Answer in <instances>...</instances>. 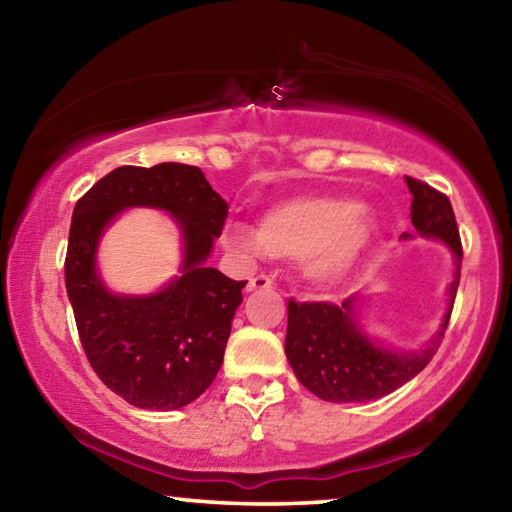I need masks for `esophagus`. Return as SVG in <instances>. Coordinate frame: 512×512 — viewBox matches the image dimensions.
Masks as SVG:
<instances>
[{
  "mask_svg": "<svg viewBox=\"0 0 512 512\" xmlns=\"http://www.w3.org/2000/svg\"><path fill=\"white\" fill-rule=\"evenodd\" d=\"M262 291V289H273V280L268 275H255L250 277L246 284V291Z\"/></svg>",
  "mask_w": 512,
  "mask_h": 512,
  "instance_id": "34e87169",
  "label": "esophagus"
}]
</instances>
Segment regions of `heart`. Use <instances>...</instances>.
I'll use <instances>...</instances> for the list:
<instances>
[{
  "label": "heart",
  "mask_w": 512,
  "mask_h": 512,
  "mask_svg": "<svg viewBox=\"0 0 512 512\" xmlns=\"http://www.w3.org/2000/svg\"><path fill=\"white\" fill-rule=\"evenodd\" d=\"M359 198L339 194L298 196L262 214L259 228L232 223L228 241L253 253L305 262L316 287H339L357 271L375 241Z\"/></svg>",
  "instance_id": "b5f03b06"
}]
</instances>
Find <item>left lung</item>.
<instances>
[{"mask_svg":"<svg viewBox=\"0 0 512 512\" xmlns=\"http://www.w3.org/2000/svg\"><path fill=\"white\" fill-rule=\"evenodd\" d=\"M406 185L413 194V228L422 237L445 241L456 255L449 309L438 334L422 350L397 354L375 345L359 332L354 323V296L345 298L341 307L332 302H296L291 298L284 352L300 384L325 402H368L393 393L427 366L445 336L461 280V235L452 203L443 192L411 176H406Z\"/></svg>","mask_w":512,"mask_h":512,"instance_id":"left-lung-1","label":"left lung"}]
</instances>
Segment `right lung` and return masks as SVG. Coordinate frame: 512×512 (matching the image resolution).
<instances>
[{
  "mask_svg": "<svg viewBox=\"0 0 512 512\" xmlns=\"http://www.w3.org/2000/svg\"><path fill=\"white\" fill-rule=\"evenodd\" d=\"M126 206H160L184 228V275L155 297H112L93 268L105 225ZM228 203L198 167H119L85 192L69 225L65 287L92 370L137 409L171 411L207 391L223 363L248 280L205 266Z\"/></svg>",
  "mask_w": 512,
  "mask_h": 512,
  "instance_id": "obj_1",
  "label": "right lung"
}]
</instances>
